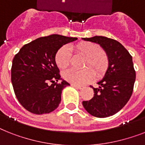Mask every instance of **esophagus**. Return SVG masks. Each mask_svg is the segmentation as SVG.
Instances as JSON below:
<instances>
[{
  "instance_id": "obj_1",
  "label": "esophagus",
  "mask_w": 145,
  "mask_h": 145,
  "mask_svg": "<svg viewBox=\"0 0 145 145\" xmlns=\"http://www.w3.org/2000/svg\"><path fill=\"white\" fill-rule=\"evenodd\" d=\"M73 86H74L75 88H76V89H82L84 88V86H80V85H75V84H72Z\"/></svg>"
}]
</instances>
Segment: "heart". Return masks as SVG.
<instances>
[{
  "label": "heart",
  "instance_id": "b5f03b06",
  "mask_svg": "<svg viewBox=\"0 0 145 145\" xmlns=\"http://www.w3.org/2000/svg\"><path fill=\"white\" fill-rule=\"evenodd\" d=\"M69 49L75 54L86 57L83 67L86 69L82 71L71 69L65 71L62 76L65 80L75 85L86 84L95 79L94 72L97 77L105 74L109 65L108 56L101 50L98 44L90 42H81L74 45H71L69 48L66 46L59 48L54 57L55 63L59 69H65L70 64L71 54Z\"/></svg>",
  "mask_w": 145,
  "mask_h": 145
}]
</instances>
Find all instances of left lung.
Wrapping results in <instances>:
<instances>
[{
  "label": "left lung",
  "mask_w": 145,
  "mask_h": 145,
  "mask_svg": "<svg viewBox=\"0 0 145 145\" xmlns=\"http://www.w3.org/2000/svg\"><path fill=\"white\" fill-rule=\"evenodd\" d=\"M86 41L97 43L104 49L109 59V67L98 88L91 87L94 96L83 101L89 114L97 118L112 116L126 105L131 97L136 80L132 56L120 42L105 36L84 38Z\"/></svg>",
  "instance_id": "8db88e82"
}]
</instances>
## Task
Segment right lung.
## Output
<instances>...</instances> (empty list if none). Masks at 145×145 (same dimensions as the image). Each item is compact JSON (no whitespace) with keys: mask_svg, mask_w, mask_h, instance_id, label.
Instances as JSON below:
<instances>
[{"mask_svg":"<svg viewBox=\"0 0 145 145\" xmlns=\"http://www.w3.org/2000/svg\"><path fill=\"white\" fill-rule=\"evenodd\" d=\"M77 39L57 34L43 36L22 47L11 69L14 92L22 106L36 115L50 113L58 107L62 90L69 83L61 79L54 57L62 45Z\"/></svg>","mask_w":145,"mask_h":145,"instance_id":"1","label":"right lung"}]
</instances>
